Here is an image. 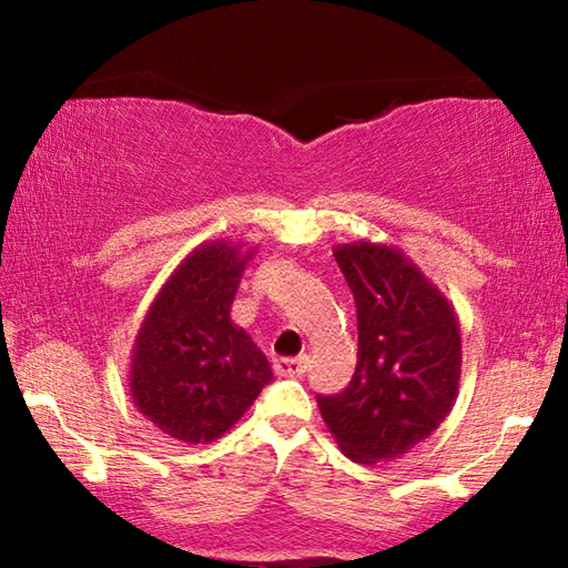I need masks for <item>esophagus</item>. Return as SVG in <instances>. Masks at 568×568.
Segmentation results:
<instances>
[{
  "instance_id": "obj_1",
  "label": "esophagus",
  "mask_w": 568,
  "mask_h": 568,
  "mask_svg": "<svg viewBox=\"0 0 568 568\" xmlns=\"http://www.w3.org/2000/svg\"><path fill=\"white\" fill-rule=\"evenodd\" d=\"M273 368H275L277 376L297 378L310 368V356H305V354L303 356H281V358H275Z\"/></svg>"
}]
</instances>
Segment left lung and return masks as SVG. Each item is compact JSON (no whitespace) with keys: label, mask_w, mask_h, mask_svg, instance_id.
I'll list each match as a JSON object with an SVG mask.
<instances>
[{"label":"left lung","mask_w":568,"mask_h":568,"mask_svg":"<svg viewBox=\"0 0 568 568\" xmlns=\"http://www.w3.org/2000/svg\"><path fill=\"white\" fill-rule=\"evenodd\" d=\"M354 293L358 358L339 395H317L344 456L378 464L425 442L452 413L462 381V332L446 295L390 244L334 246Z\"/></svg>","instance_id":"1"}]
</instances>
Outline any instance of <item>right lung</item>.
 I'll return each mask as SVG.
<instances>
[{"label": "right lung", "instance_id": "add662e5", "mask_svg": "<svg viewBox=\"0 0 568 568\" xmlns=\"http://www.w3.org/2000/svg\"><path fill=\"white\" fill-rule=\"evenodd\" d=\"M253 253L256 246L224 239L192 248L141 322L129 368L131 397L175 442L220 439L273 381L268 358L232 322Z\"/></svg>", "mask_w": 568, "mask_h": 568}]
</instances>
